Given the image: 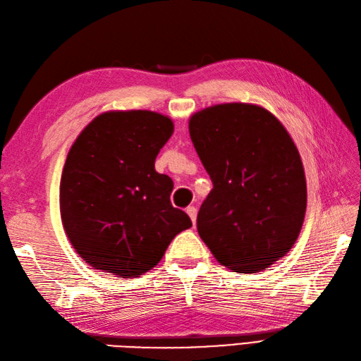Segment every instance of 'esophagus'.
<instances>
[{"label": "esophagus", "mask_w": 361, "mask_h": 361, "mask_svg": "<svg viewBox=\"0 0 361 361\" xmlns=\"http://www.w3.org/2000/svg\"><path fill=\"white\" fill-rule=\"evenodd\" d=\"M187 214L190 216V219H191V222H193V226L196 224V216H197V210L195 207H188L187 208Z\"/></svg>", "instance_id": "esophagus-1"}]
</instances>
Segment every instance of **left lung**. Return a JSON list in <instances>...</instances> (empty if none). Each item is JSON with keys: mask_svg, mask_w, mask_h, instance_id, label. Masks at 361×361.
Here are the masks:
<instances>
[{"mask_svg": "<svg viewBox=\"0 0 361 361\" xmlns=\"http://www.w3.org/2000/svg\"><path fill=\"white\" fill-rule=\"evenodd\" d=\"M190 137L213 182L197 231L224 267L256 274L293 247L307 205L298 148L279 120L250 103L193 114Z\"/></svg>", "mask_w": 361, "mask_h": 361, "instance_id": "8db88e82", "label": "left lung"}]
</instances>
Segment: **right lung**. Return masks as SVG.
<instances>
[{
    "mask_svg": "<svg viewBox=\"0 0 361 361\" xmlns=\"http://www.w3.org/2000/svg\"><path fill=\"white\" fill-rule=\"evenodd\" d=\"M173 131V120L154 111H108L72 143L60 182L61 222L95 270L143 275L191 227L171 205V178L154 168Z\"/></svg>",
    "mask_w": 361,
    "mask_h": 361,
    "instance_id": "add662e5",
    "label": "right lung"
}]
</instances>
